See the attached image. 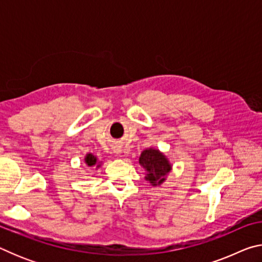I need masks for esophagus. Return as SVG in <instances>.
<instances>
[{
	"instance_id": "obj_1",
	"label": "esophagus",
	"mask_w": 262,
	"mask_h": 262,
	"mask_svg": "<svg viewBox=\"0 0 262 262\" xmlns=\"http://www.w3.org/2000/svg\"><path fill=\"white\" fill-rule=\"evenodd\" d=\"M114 152L117 154V155H120V154H121V148H120V147L114 148Z\"/></svg>"
}]
</instances>
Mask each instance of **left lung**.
Listing matches in <instances>:
<instances>
[{
  "mask_svg": "<svg viewBox=\"0 0 262 262\" xmlns=\"http://www.w3.org/2000/svg\"><path fill=\"white\" fill-rule=\"evenodd\" d=\"M139 164L145 171L144 179L154 187L161 186L172 170V164L168 158L161 150L155 148L144 149L139 158Z\"/></svg>",
  "mask_w": 262,
  "mask_h": 262,
  "instance_id": "1",
  "label": "left lung"
}]
</instances>
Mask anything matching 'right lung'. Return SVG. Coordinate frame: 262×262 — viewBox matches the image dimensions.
<instances>
[{
	"instance_id": "right-lung-1",
	"label": "right lung",
	"mask_w": 262,
	"mask_h": 262,
	"mask_svg": "<svg viewBox=\"0 0 262 262\" xmlns=\"http://www.w3.org/2000/svg\"><path fill=\"white\" fill-rule=\"evenodd\" d=\"M84 162H85L88 166H95L96 165L97 167H100V165H101V162H99V159L92 154H86L85 158H84Z\"/></svg>"
}]
</instances>
